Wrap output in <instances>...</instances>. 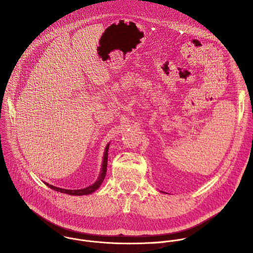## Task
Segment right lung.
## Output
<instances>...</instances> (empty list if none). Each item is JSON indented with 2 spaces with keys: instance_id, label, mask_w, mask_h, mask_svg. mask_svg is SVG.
<instances>
[{
  "instance_id": "add662e5",
  "label": "right lung",
  "mask_w": 253,
  "mask_h": 253,
  "mask_svg": "<svg viewBox=\"0 0 253 253\" xmlns=\"http://www.w3.org/2000/svg\"><path fill=\"white\" fill-rule=\"evenodd\" d=\"M108 150H109V144H107V146L105 148V152H104V156H103V162H102V169H101V172H100V175H99V178L97 181L86 187V188H82V189H77V190H70V189H63V188H59V187H56V186H53L51 184H48L47 182H45V184L50 187L51 189L53 190H56L58 192H61V193H65V194H69V195H88V194H91L93 193L94 191H96L100 185L102 184V182L104 181L105 179V176H106V172H107V162H108Z\"/></svg>"
}]
</instances>
